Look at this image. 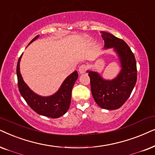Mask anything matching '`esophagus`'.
Returning <instances> with one entry per match:
<instances>
[{
  "instance_id": "34e87169",
  "label": "esophagus",
  "mask_w": 155,
  "mask_h": 155,
  "mask_svg": "<svg viewBox=\"0 0 155 155\" xmlns=\"http://www.w3.org/2000/svg\"><path fill=\"white\" fill-rule=\"evenodd\" d=\"M86 69H87V66L86 64H82L79 67V72L80 74L85 73Z\"/></svg>"
}]
</instances>
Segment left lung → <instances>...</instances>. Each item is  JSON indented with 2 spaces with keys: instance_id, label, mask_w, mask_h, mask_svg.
I'll list each match as a JSON object with an SVG mask.
<instances>
[{
  "instance_id": "obj_1",
  "label": "left lung",
  "mask_w": 155,
  "mask_h": 155,
  "mask_svg": "<svg viewBox=\"0 0 155 155\" xmlns=\"http://www.w3.org/2000/svg\"><path fill=\"white\" fill-rule=\"evenodd\" d=\"M105 49L113 48L119 57L121 71L115 79L106 80L96 71H87L95 101L101 108L115 110L128 99L137 81L135 55L128 45L110 33L101 32Z\"/></svg>"
}]
</instances>
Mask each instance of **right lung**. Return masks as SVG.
<instances>
[{"instance_id": "obj_1", "label": "right lung", "mask_w": 155, "mask_h": 155, "mask_svg": "<svg viewBox=\"0 0 155 155\" xmlns=\"http://www.w3.org/2000/svg\"><path fill=\"white\" fill-rule=\"evenodd\" d=\"M38 38L39 35L33 38L29 45ZM21 56L18 59L16 69L18 88L21 96L23 97L29 106L38 114L51 118H57L62 116L69 108L72 88L79 76L77 71H74L67 76L59 89L54 94L50 96H41L33 92L22 79L20 71V61Z\"/></svg>"}]
</instances>
